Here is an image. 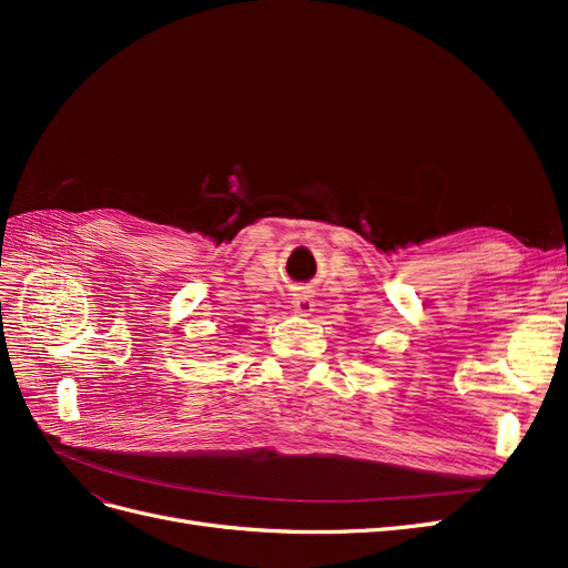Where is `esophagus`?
<instances>
[{"label": "esophagus", "instance_id": "obj_1", "mask_svg": "<svg viewBox=\"0 0 568 568\" xmlns=\"http://www.w3.org/2000/svg\"><path fill=\"white\" fill-rule=\"evenodd\" d=\"M294 311L298 313V315H311L313 311H315V301H313V296L311 294H305V291H301V294H294Z\"/></svg>", "mask_w": 568, "mask_h": 568}]
</instances>
